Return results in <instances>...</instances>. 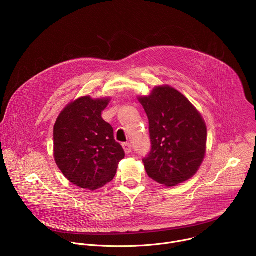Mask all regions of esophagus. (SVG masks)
Returning <instances> with one entry per match:
<instances>
[{"label": "esophagus", "mask_w": 256, "mask_h": 256, "mask_svg": "<svg viewBox=\"0 0 256 256\" xmlns=\"http://www.w3.org/2000/svg\"><path fill=\"white\" fill-rule=\"evenodd\" d=\"M122 147L124 149L126 154H130L132 152V144L130 142H124L122 144Z\"/></svg>", "instance_id": "esophagus-1"}]
</instances>
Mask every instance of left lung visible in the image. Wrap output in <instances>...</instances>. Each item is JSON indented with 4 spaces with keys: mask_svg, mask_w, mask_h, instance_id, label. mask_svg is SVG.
I'll return each instance as SVG.
<instances>
[{
    "mask_svg": "<svg viewBox=\"0 0 256 256\" xmlns=\"http://www.w3.org/2000/svg\"><path fill=\"white\" fill-rule=\"evenodd\" d=\"M149 120L151 151L142 159L146 172L166 186L192 178L206 154V126L188 99L169 86L138 98Z\"/></svg>",
    "mask_w": 256,
    "mask_h": 256,
    "instance_id": "1",
    "label": "left lung"
}]
</instances>
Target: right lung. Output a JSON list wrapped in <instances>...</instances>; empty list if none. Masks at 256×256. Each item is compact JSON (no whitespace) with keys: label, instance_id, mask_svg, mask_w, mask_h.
<instances>
[{"label":"right lung","instance_id":"1","mask_svg":"<svg viewBox=\"0 0 256 256\" xmlns=\"http://www.w3.org/2000/svg\"><path fill=\"white\" fill-rule=\"evenodd\" d=\"M109 99L81 97L70 103L54 128V160L72 184L98 190L116 176L126 154L101 112Z\"/></svg>","mask_w":256,"mask_h":256}]
</instances>
